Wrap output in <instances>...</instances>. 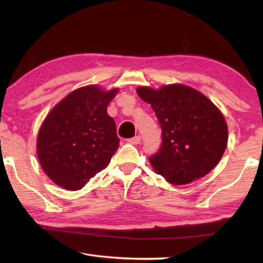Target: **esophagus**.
Masks as SVG:
<instances>
[{"label":"esophagus","mask_w":263,"mask_h":263,"mask_svg":"<svg viewBox=\"0 0 263 263\" xmlns=\"http://www.w3.org/2000/svg\"><path fill=\"white\" fill-rule=\"evenodd\" d=\"M126 141L128 143H132V144H139V143L141 142V137L140 136H136V137H133V138L127 139Z\"/></svg>","instance_id":"34e87169"}]
</instances>
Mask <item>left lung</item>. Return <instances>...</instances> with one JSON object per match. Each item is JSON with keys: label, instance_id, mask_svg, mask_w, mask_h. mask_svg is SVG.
<instances>
[{"label": "left lung", "instance_id": "1", "mask_svg": "<svg viewBox=\"0 0 263 263\" xmlns=\"http://www.w3.org/2000/svg\"><path fill=\"white\" fill-rule=\"evenodd\" d=\"M137 92L152 105L161 128V144L150 156L155 171L175 185L187 184L219 163L228 140L224 116L204 95L183 85Z\"/></svg>", "mask_w": 263, "mask_h": 263}]
</instances>
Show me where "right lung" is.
<instances>
[{
    "instance_id": "right-lung-1",
    "label": "right lung",
    "mask_w": 263,
    "mask_h": 263,
    "mask_svg": "<svg viewBox=\"0 0 263 263\" xmlns=\"http://www.w3.org/2000/svg\"><path fill=\"white\" fill-rule=\"evenodd\" d=\"M117 89L104 92L97 86L72 91L43 122L37 138V155L51 180L76 191L109 164L120 146L107 105Z\"/></svg>"
}]
</instances>
